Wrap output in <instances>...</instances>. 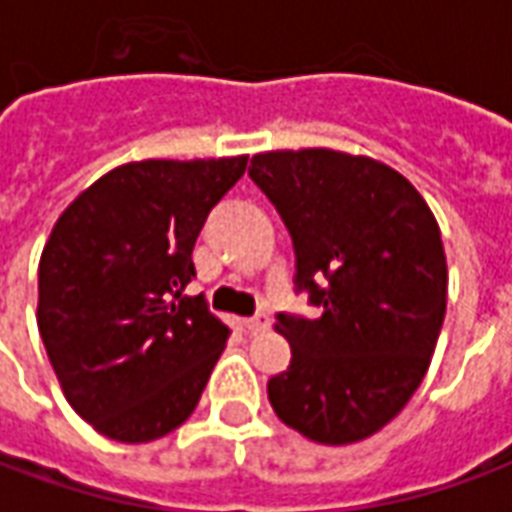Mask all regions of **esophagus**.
I'll return each instance as SVG.
<instances>
[{
	"instance_id": "1",
	"label": "esophagus",
	"mask_w": 512,
	"mask_h": 512,
	"mask_svg": "<svg viewBox=\"0 0 512 512\" xmlns=\"http://www.w3.org/2000/svg\"><path fill=\"white\" fill-rule=\"evenodd\" d=\"M268 326H271V321H268V315H255V318H246V321H244V329L249 334L266 332Z\"/></svg>"
}]
</instances>
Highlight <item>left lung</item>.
Here are the masks:
<instances>
[{"instance_id":"1","label":"left lung","mask_w":512,"mask_h":512,"mask_svg":"<svg viewBox=\"0 0 512 512\" xmlns=\"http://www.w3.org/2000/svg\"><path fill=\"white\" fill-rule=\"evenodd\" d=\"M296 252V290L321 318L277 315L293 359L268 381L288 428L354 444L395 419L428 373L447 310L436 216L400 172L329 147L252 156Z\"/></svg>"}]
</instances>
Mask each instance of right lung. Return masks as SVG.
I'll use <instances>...</instances> for the list:
<instances>
[{
  "label": "right lung",
  "mask_w": 512,
  "mask_h": 512,
  "mask_svg": "<svg viewBox=\"0 0 512 512\" xmlns=\"http://www.w3.org/2000/svg\"><path fill=\"white\" fill-rule=\"evenodd\" d=\"M246 158H147L106 172L62 211L38 268V329L73 411L142 444L200 403L230 329L202 296L191 249Z\"/></svg>",
  "instance_id": "right-lung-1"
}]
</instances>
